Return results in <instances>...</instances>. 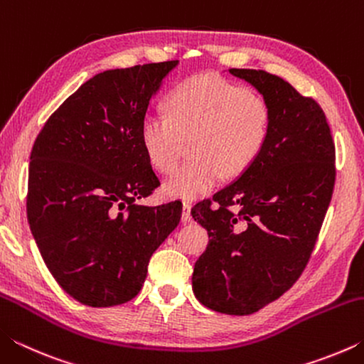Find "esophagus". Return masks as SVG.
Segmentation results:
<instances>
[{"label":"esophagus","mask_w":364,"mask_h":364,"mask_svg":"<svg viewBox=\"0 0 364 364\" xmlns=\"http://www.w3.org/2000/svg\"><path fill=\"white\" fill-rule=\"evenodd\" d=\"M191 207H193V205H191L189 202H184V204H183V215H181L183 223H189L191 218H193V217H191Z\"/></svg>","instance_id":"esophagus-1"}]
</instances>
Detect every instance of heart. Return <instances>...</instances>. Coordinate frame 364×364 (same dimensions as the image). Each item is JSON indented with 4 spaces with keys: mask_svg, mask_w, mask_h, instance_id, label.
<instances>
[{
    "mask_svg": "<svg viewBox=\"0 0 364 364\" xmlns=\"http://www.w3.org/2000/svg\"><path fill=\"white\" fill-rule=\"evenodd\" d=\"M165 112L143 117L141 146L152 167L167 175L188 141L191 160L164 186L168 196L186 200L208 193L221 176L245 173L267 147L273 125L267 97L217 75L184 80L168 96Z\"/></svg>",
    "mask_w": 364,
    "mask_h": 364,
    "instance_id": "1",
    "label": "heart"
}]
</instances>
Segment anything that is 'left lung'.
<instances>
[{
    "label": "left lung",
    "instance_id": "obj_1",
    "mask_svg": "<svg viewBox=\"0 0 364 364\" xmlns=\"http://www.w3.org/2000/svg\"><path fill=\"white\" fill-rule=\"evenodd\" d=\"M230 73L267 97L273 125L257 162L191 210L210 237L193 289L210 310L252 315L289 291L310 262L334 193L336 144L321 106L284 78Z\"/></svg>",
    "mask_w": 364,
    "mask_h": 364
}]
</instances>
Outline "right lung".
<instances>
[{"instance_id": "right-lung-1", "label": "right lung", "mask_w": 364, "mask_h": 364, "mask_svg": "<svg viewBox=\"0 0 364 364\" xmlns=\"http://www.w3.org/2000/svg\"><path fill=\"white\" fill-rule=\"evenodd\" d=\"M176 64L97 73L54 110L33 143L30 230L54 279L83 305L136 297L152 254L181 220L180 200L136 204L160 186L141 146V120Z\"/></svg>"}]
</instances>
